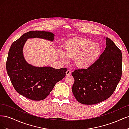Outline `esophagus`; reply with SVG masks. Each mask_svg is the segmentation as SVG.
<instances>
[{
	"label": "esophagus",
	"mask_w": 129,
	"mask_h": 129,
	"mask_svg": "<svg viewBox=\"0 0 129 129\" xmlns=\"http://www.w3.org/2000/svg\"><path fill=\"white\" fill-rule=\"evenodd\" d=\"M71 71H69V70H67V72H66V75H69L70 74H71Z\"/></svg>",
	"instance_id": "1"
}]
</instances>
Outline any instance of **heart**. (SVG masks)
<instances>
[{
    "instance_id": "heart-1",
    "label": "heart",
    "mask_w": 129,
    "mask_h": 129,
    "mask_svg": "<svg viewBox=\"0 0 129 129\" xmlns=\"http://www.w3.org/2000/svg\"><path fill=\"white\" fill-rule=\"evenodd\" d=\"M64 52H60L61 59L66 62L67 57L75 58L76 67L87 69L95 63L102 52L101 46L87 38H77L66 42L64 46Z\"/></svg>"
}]
</instances>
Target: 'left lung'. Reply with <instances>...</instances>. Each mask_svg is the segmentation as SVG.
<instances>
[{
  "mask_svg": "<svg viewBox=\"0 0 129 129\" xmlns=\"http://www.w3.org/2000/svg\"><path fill=\"white\" fill-rule=\"evenodd\" d=\"M106 47L98 60L87 69L72 72V92L78 102L87 105L99 103L114 92L122 73V54L115 43L106 38Z\"/></svg>",
  "mask_w": 129,
  "mask_h": 129,
  "instance_id": "obj_1",
  "label": "left lung"
}]
</instances>
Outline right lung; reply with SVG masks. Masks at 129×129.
Wrapping results in <instances>:
<instances>
[{
    "label": "right lung",
    "mask_w": 129,
    "mask_h": 129,
    "mask_svg": "<svg viewBox=\"0 0 129 129\" xmlns=\"http://www.w3.org/2000/svg\"><path fill=\"white\" fill-rule=\"evenodd\" d=\"M54 36L49 32L29 31L11 46L6 62L7 73L15 90L26 98L34 101L46 99L56 83L66 76L67 68L36 67L29 64L23 54V48L28 39L40 38L53 41Z\"/></svg>",
    "instance_id": "add662e5"
}]
</instances>
